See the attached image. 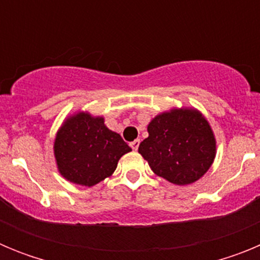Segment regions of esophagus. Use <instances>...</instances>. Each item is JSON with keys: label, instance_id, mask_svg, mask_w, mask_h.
I'll list each match as a JSON object with an SVG mask.
<instances>
[{"label": "esophagus", "instance_id": "1", "mask_svg": "<svg viewBox=\"0 0 260 260\" xmlns=\"http://www.w3.org/2000/svg\"><path fill=\"white\" fill-rule=\"evenodd\" d=\"M139 143H141V141H139V139H135L134 142H132V143H130V147H132L134 151H137L138 147H139Z\"/></svg>", "mask_w": 260, "mask_h": 260}]
</instances>
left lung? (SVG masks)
Here are the masks:
<instances>
[{"instance_id": "1", "label": "left lung", "mask_w": 260, "mask_h": 260, "mask_svg": "<svg viewBox=\"0 0 260 260\" xmlns=\"http://www.w3.org/2000/svg\"><path fill=\"white\" fill-rule=\"evenodd\" d=\"M138 148L155 174L174 185H190L206 174L216 156V139L206 117L195 108H173L147 126Z\"/></svg>"}]
</instances>
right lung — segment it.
Masks as SVG:
<instances>
[{
  "label": "right lung",
  "mask_w": 260,
  "mask_h": 260,
  "mask_svg": "<svg viewBox=\"0 0 260 260\" xmlns=\"http://www.w3.org/2000/svg\"><path fill=\"white\" fill-rule=\"evenodd\" d=\"M53 150L65 180L91 187L112 176L119 158L132 148L105 126L102 116L78 112L58 128Z\"/></svg>",
  "instance_id": "1"
}]
</instances>
